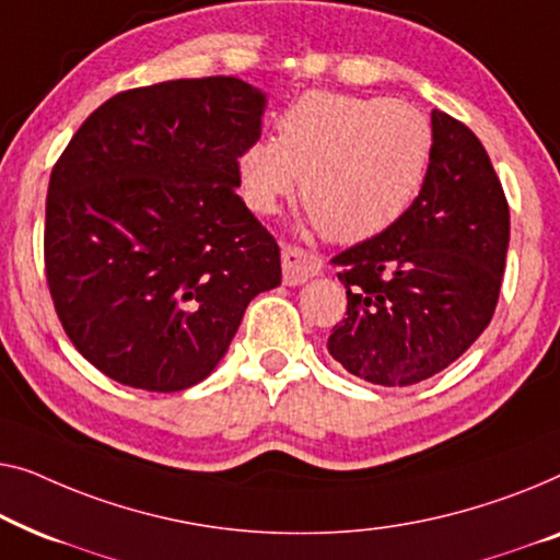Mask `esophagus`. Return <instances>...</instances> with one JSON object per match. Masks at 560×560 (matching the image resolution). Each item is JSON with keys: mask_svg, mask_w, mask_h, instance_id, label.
Listing matches in <instances>:
<instances>
[{"mask_svg": "<svg viewBox=\"0 0 560 560\" xmlns=\"http://www.w3.org/2000/svg\"><path fill=\"white\" fill-rule=\"evenodd\" d=\"M281 266H283V283L289 287H296V283L306 281L310 277H317L322 271V256L312 254L302 246H291V243H283L281 248Z\"/></svg>", "mask_w": 560, "mask_h": 560, "instance_id": "1", "label": "esophagus"}]
</instances>
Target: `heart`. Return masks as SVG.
I'll list each match as a JSON object with an SVG mask.
<instances>
[{
  "label": "heart",
  "instance_id": "1",
  "mask_svg": "<svg viewBox=\"0 0 560 560\" xmlns=\"http://www.w3.org/2000/svg\"><path fill=\"white\" fill-rule=\"evenodd\" d=\"M434 156V129L406 101L310 91L277 121V141L256 139L238 156L248 208L271 215L294 192L342 243L388 231L419 198Z\"/></svg>",
  "mask_w": 560,
  "mask_h": 560
}]
</instances>
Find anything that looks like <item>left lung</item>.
Returning a JSON list of instances; mask_svg holds the SVG:
<instances>
[{"label": "left lung", "mask_w": 560, "mask_h": 560, "mask_svg": "<svg viewBox=\"0 0 560 560\" xmlns=\"http://www.w3.org/2000/svg\"><path fill=\"white\" fill-rule=\"evenodd\" d=\"M434 156L419 198L388 231L332 258L348 317L327 350L375 385H413L462 355L490 325L510 243V208L469 126L431 114Z\"/></svg>", "instance_id": "1"}]
</instances>
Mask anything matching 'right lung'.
I'll return each mask as SVG.
<instances>
[{
	"label": "right lung",
	"mask_w": 560,
	"mask_h": 560,
	"mask_svg": "<svg viewBox=\"0 0 560 560\" xmlns=\"http://www.w3.org/2000/svg\"><path fill=\"white\" fill-rule=\"evenodd\" d=\"M264 104L233 75L129 89L55 162L47 289L70 342L112 381L156 393L205 381L250 299L281 283L277 238L235 192Z\"/></svg>",
	"instance_id": "1"
}]
</instances>
